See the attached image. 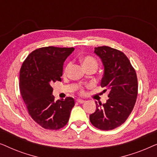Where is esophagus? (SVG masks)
<instances>
[{
	"label": "esophagus",
	"mask_w": 157,
	"mask_h": 157,
	"mask_svg": "<svg viewBox=\"0 0 157 157\" xmlns=\"http://www.w3.org/2000/svg\"><path fill=\"white\" fill-rule=\"evenodd\" d=\"M76 101L78 102V103H79V104H83V103H84L86 101L85 100H83V99H77Z\"/></svg>",
	"instance_id": "1"
}]
</instances>
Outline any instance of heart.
<instances>
[{
  "instance_id": "heart-1",
  "label": "heart",
  "mask_w": 157,
  "mask_h": 157,
  "mask_svg": "<svg viewBox=\"0 0 157 157\" xmlns=\"http://www.w3.org/2000/svg\"><path fill=\"white\" fill-rule=\"evenodd\" d=\"M82 64L83 66H84V68L88 67V66H97V62L95 59H94L93 57L91 56H85L82 59ZM71 67V63H68L67 66H66L65 71H64V73L66 74L68 72V71L69 70Z\"/></svg>"
}]
</instances>
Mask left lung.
Wrapping results in <instances>:
<instances>
[{
  "label": "left lung",
  "mask_w": 157,
  "mask_h": 157,
  "mask_svg": "<svg viewBox=\"0 0 157 157\" xmlns=\"http://www.w3.org/2000/svg\"><path fill=\"white\" fill-rule=\"evenodd\" d=\"M94 53L104 66L101 86L109 90V98L104 104L96 101V111L89 119L98 129L111 130L124 124L134 109L138 94L136 74L121 51L100 46L94 48Z\"/></svg>",
  "instance_id": "8db88e82"
}]
</instances>
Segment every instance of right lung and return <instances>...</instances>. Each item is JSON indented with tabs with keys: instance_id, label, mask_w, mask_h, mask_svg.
Segmentation results:
<instances>
[{
	"instance_id": "1",
	"label": "right lung",
	"mask_w": 157,
	"mask_h": 157,
	"mask_svg": "<svg viewBox=\"0 0 157 157\" xmlns=\"http://www.w3.org/2000/svg\"><path fill=\"white\" fill-rule=\"evenodd\" d=\"M74 48L44 47L30 53L20 71L21 96L32 119L43 128L57 130L68 123L74 99L56 101L51 84L61 81L63 63Z\"/></svg>"
}]
</instances>
